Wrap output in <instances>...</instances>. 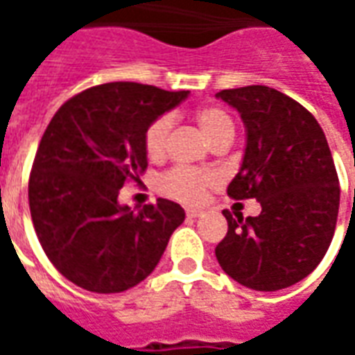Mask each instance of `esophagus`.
Returning a JSON list of instances; mask_svg holds the SVG:
<instances>
[{"label": "esophagus", "instance_id": "1", "mask_svg": "<svg viewBox=\"0 0 355 355\" xmlns=\"http://www.w3.org/2000/svg\"><path fill=\"white\" fill-rule=\"evenodd\" d=\"M201 215H203V209H196V207L186 209V216H188V218H198V216Z\"/></svg>", "mask_w": 355, "mask_h": 355}]
</instances>
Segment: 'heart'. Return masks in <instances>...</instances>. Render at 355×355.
Segmentation results:
<instances>
[{
	"label": "heart",
	"mask_w": 355,
	"mask_h": 355,
	"mask_svg": "<svg viewBox=\"0 0 355 355\" xmlns=\"http://www.w3.org/2000/svg\"><path fill=\"white\" fill-rule=\"evenodd\" d=\"M196 121L200 125L203 135L213 144L220 142V140H230L232 142V139H234V132H236L234 121H232L230 114L220 106H215V104L201 106L196 112ZM171 125H173V119L169 116H162L157 117L155 121H152L146 129L144 148H146V154L152 159H159V157L165 155ZM216 184H218V175L216 173L190 169V167H175V169H171L169 173H165L159 178V190L165 196L175 198L178 201H184V203L200 201L209 188H213Z\"/></svg>",
	"instance_id": "b5f03b06"
}]
</instances>
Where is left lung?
Masks as SVG:
<instances>
[{"instance_id": "obj_1", "label": "left lung", "mask_w": 355, "mask_h": 355, "mask_svg": "<svg viewBox=\"0 0 355 355\" xmlns=\"http://www.w3.org/2000/svg\"><path fill=\"white\" fill-rule=\"evenodd\" d=\"M245 125V152L228 184L234 200L254 198L261 215L232 216L216 261L254 291H279L313 272L335 234L340 188L327 139L315 117L266 85L216 93Z\"/></svg>"}]
</instances>
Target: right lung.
Instances as JSON below:
<instances>
[{
  "instance_id": "add662e5",
  "label": "right lung",
  "mask_w": 355,
  "mask_h": 355,
  "mask_svg": "<svg viewBox=\"0 0 355 355\" xmlns=\"http://www.w3.org/2000/svg\"><path fill=\"white\" fill-rule=\"evenodd\" d=\"M190 91L114 81L64 102L43 132L28 184L43 251L66 279L121 293L154 272L184 209L169 200L119 205L125 180L148 167L144 135Z\"/></svg>"
}]
</instances>
